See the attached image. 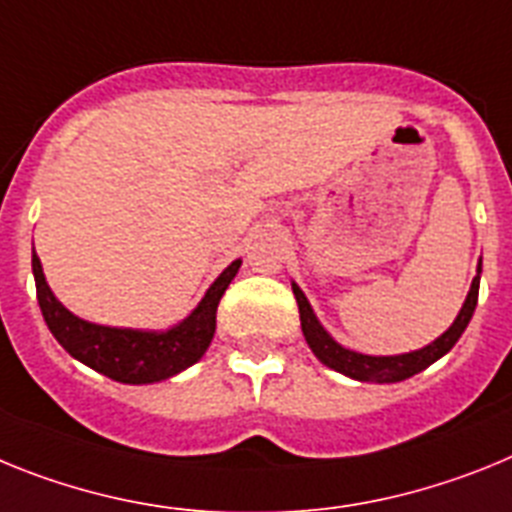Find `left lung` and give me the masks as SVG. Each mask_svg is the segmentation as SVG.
<instances>
[{
	"mask_svg": "<svg viewBox=\"0 0 512 512\" xmlns=\"http://www.w3.org/2000/svg\"><path fill=\"white\" fill-rule=\"evenodd\" d=\"M479 278H482V260L477 262V275H474L469 293H466L464 306H461V311L456 314L451 327H448L441 337H435L433 342H428L425 348L410 350V353L402 355H366L340 345L330 332L324 330L322 322H319L317 314H314V309H311L309 299L304 296V291H301L296 283H291V288L293 296H296V304H299L301 332H304L306 337V345H309L311 353L317 355L324 366L342 373V376H350V379L355 381H368V384H397V381L410 379L415 373L433 366L438 358H443V355L459 342V337L464 335L466 330V324L471 322V314L477 309Z\"/></svg>",
	"mask_w": 512,
	"mask_h": 512,
	"instance_id": "1",
	"label": "left lung"
}]
</instances>
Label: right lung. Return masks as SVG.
<instances>
[{"mask_svg": "<svg viewBox=\"0 0 512 512\" xmlns=\"http://www.w3.org/2000/svg\"><path fill=\"white\" fill-rule=\"evenodd\" d=\"M242 260H234L211 283L201 304L170 330H133V327H108L71 314L48 286L41 257L33 252V275L38 304L51 335L61 348L84 366L95 368L121 384H157L172 379L203 358L216 332V309L234 281Z\"/></svg>", "mask_w": 512, "mask_h": 512, "instance_id": "right-lung-1", "label": "right lung"}]
</instances>
